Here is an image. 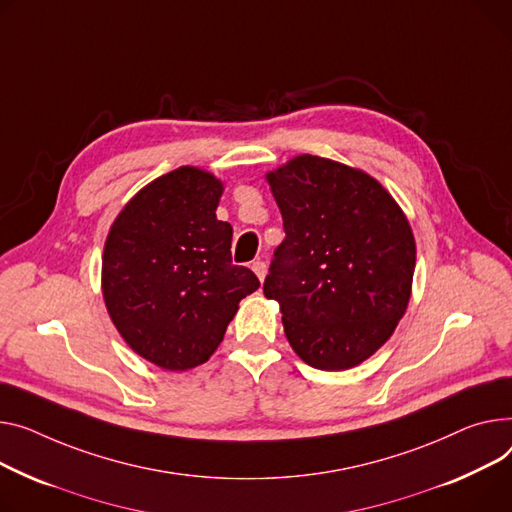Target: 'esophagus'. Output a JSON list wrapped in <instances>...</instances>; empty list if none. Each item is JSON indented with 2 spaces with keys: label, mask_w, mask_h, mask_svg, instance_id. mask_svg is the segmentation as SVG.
Listing matches in <instances>:
<instances>
[{
  "label": "esophagus",
  "mask_w": 512,
  "mask_h": 512,
  "mask_svg": "<svg viewBox=\"0 0 512 512\" xmlns=\"http://www.w3.org/2000/svg\"><path fill=\"white\" fill-rule=\"evenodd\" d=\"M251 269L255 271L257 274V278L263 282L265 280V274H267V265H265V261H261V259H257V261H253V265H251Z\"/></svg>",
  "instance_id": "obj_1"
}]
</instances>
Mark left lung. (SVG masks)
<instances>
[{"label": "left lung", "mask_w": 512, "mask_h": 512, "mask_svg": "<svg viewBox=\"0 0 512 512\" xmlns=\"http://www.w3.org/2000/svg\"><path fill=\"white\" fill-rule=\"evenodd\" d=\"M286 238L263 294L280 302L292 350L346 370L393 335L412 294L416 241L385 187L358 168L302 154L267 173Z\"/></svg>", "instance_id": "obj_1"}]
</instances>
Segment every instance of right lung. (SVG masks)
<instances>
[{
    "label": "right lung",
    "instance_id": "add662e5",
    "mask_svg": "<svg viewBox=\"0 0 512 512\" xmlns=\"http://www.w3.org/2000/svg\"><path fill=\"white\" fill-rule=\"evenodd\" d=\"M222 183L181 166L121 210L102 255V296L127 346L166 370L206 362L238 302L259 288L232 265V226L216 218Z\"/></svg>",
    "mask_w": 512,
    "mask_h": 512
}]
</instances>
